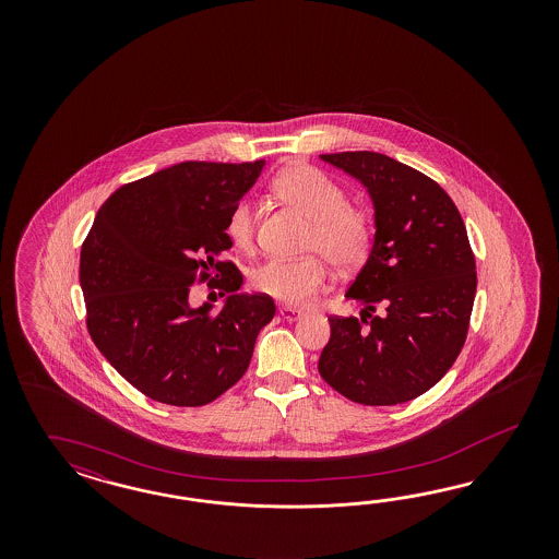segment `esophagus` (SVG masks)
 <instances>
[{"instance_id": "obj_1", "label": "esophagus", "mask_w": 559, "mask_h": 559, "mask_svg": "<svg viewBox=\"0 0 559 559\" xmlns=\"http://www.w3.org/2000/svg\"><path fill=\"white\" fill-rule=\"evenodd\" d=\"M278 313H281V318L287 320V322H297V320L304 318V311H301V309H295V307H281Z\"/></svg>"}]
</instances>
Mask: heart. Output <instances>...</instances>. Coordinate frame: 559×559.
Segmentation results:
<instances>
[{
	"label": "heart",
	"instance_id": "heart-1",
	"mask_svg": "<svg viewBox=\"0 0 559 559\" xmlns=\"http://www.w3.org/2000/svg\"><path fill=\"white\" fill-rule=\"evenodd\" d=\"M272 192L309 221L299 260H269L252 274V287L274 301L304 307L320 295L328 269L353 272L367 262L374 241L371 213L348 203L342 188L311 166H290L272 180ZM225 236L237 252L250 254L255 246L254 206L239 201L225 221Z\"/></svg>",
	"mask_w": 559,
	"mask_h": 559
}]
</instances>
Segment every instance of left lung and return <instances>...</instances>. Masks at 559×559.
<instances>
[{
  "instance_id": "left-lung-1",
  "label": "left lung",
  "mask_w": 559,
  "mask_h": 559,
  "mask_svg": "<svg viewBox=\"0 0 559 559\" xmlns=\"http://www.w3.org/2000/svg\"><path fill=\"white\" fill-rule=\"evenodd\" d=\"M367 188L374 206L371 254L348 299L358 318H330L318 369L365 406H395L437 385L455 362L474 309L475 258L457 206L423 171L374 152L320 155ZM382 307L377 317L373 311Z\"/></svg>"
}]
</instances>
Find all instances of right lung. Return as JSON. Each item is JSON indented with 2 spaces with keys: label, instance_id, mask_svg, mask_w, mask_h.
<instances>
[{
  "label": "right lung",
  "instance_id": "1",
  "mask_svg": "<svg viewBox=\"0 0 559 559\" xmlns=\"http://www.w3.org/2000/svg\"><path fill=\"white\" fill-rule=\"evenodd\" d=\"M262 168L264 159L159 169L115 190L85 237L80 285L87 332L155 402L197 407L217 400L248 371L255 338L274 318L271 297L237 293L241 272L219 260L231 248L227 215ZM206 277L230 293L217 314L187 304L189 287Z\"/></svg>",
  "mask_w": 559,
  "mask_h": 559
}]
</instances>
